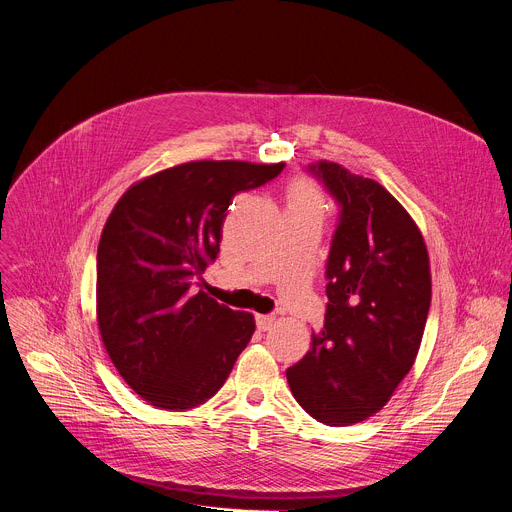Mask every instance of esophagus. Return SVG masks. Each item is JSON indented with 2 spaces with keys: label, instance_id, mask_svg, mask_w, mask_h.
<instances>
[{
  "label": "esophagus",
  "instance_id": "obj_1",
  "mask_svg": "<svg viewBox=\"0 0 512 512\" xmlns=\"http://www.w3.org/2000/svg\"><path fill=\"white\" fill-rule=\"evenodd\" d=\"M273 322H275V316H271V314H257V316H255V324H257V328H259L261 332L269 330Z\"/></svg>",
  "mask_w": 512,
  "mask_h": 512
}]
</instances>
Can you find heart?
Returning <instances> with one entry per match:
<instances>
[{
    "mask_svg": "<svg viewBox=\"0 0 512 512\" xmlns=\"http://www.w3.org/2000/svg\"><path fill=\"white\" fill-rule=\"evenodd\" d=\"M285 216L312 218L322 225L326 216L324 192L306 178L291 182L285 192Z\"/></svg>",
    "mask_w": 512,
    "mask_h": 512,
    "instance_id": "1",
    "label": "heart"
}]
</instances>
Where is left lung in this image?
Here are the masks:
<instances>
[{
  "label": "left lung",
  "mask_w": 512,
  "mask_h": 512,
  "mask_svg": "<svg viewBox=\"0 0 512 512\" xmlns=\"http://www.w3.org/2000/svg\"><path fill=\"white\" fill-rule=\"evenodd\" d=\"M338 204L326 261L324 328L285 371L320 423L375 415L411 371L431 302L429 257L407 210L375 180L334 162L308 166Z\"/></svg>",
  "instance_id": "1"
}]
</instances>
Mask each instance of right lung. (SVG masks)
<instances>
[{
    "mask_svg": "<svg viewBox=\"0 0 512 512\" xmlns=\"http://www.w3.org/2000/svg\"><path fill=\"white\" fill-rule=\"evenodd\" d=\"M285 164L188 162L133 184L109 214L97 249V320L123 381L154 407L186 411L229 379L255 332L204 291L235 194Z\"/></svg>",
    "mask_w": 512,
    "mask_h": 512,
    "instance_id": "add662e5",
    "label": "right lung"
}]
</instances>
